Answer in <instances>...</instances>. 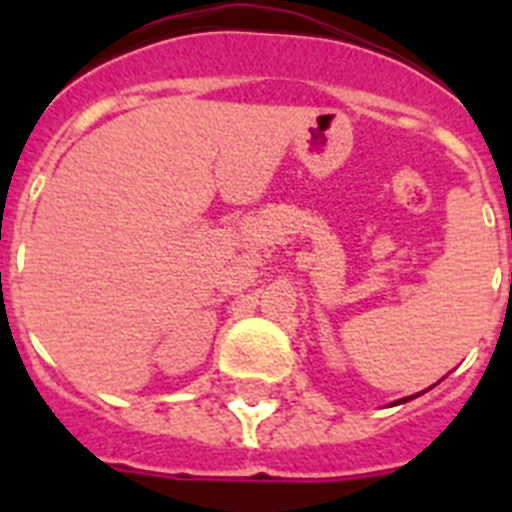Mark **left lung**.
<instances>
[{"instance_id": "obj_1", "label": "left lung", "mask_w": 512, "mask_h": 512, "mask_svg": "<svg viewBox=\"0 0 512 512\" xmlns=\"http://www.w3.org/2000/svg\"><path fill=\"white\" fill-rule=\"evenodd\" d=\"M413 397H418V395H413ZM413 397H405V400H397V405H400V402H408V400H413Z\"/></svg>"}]
</instances>
